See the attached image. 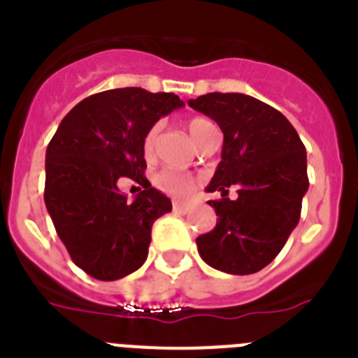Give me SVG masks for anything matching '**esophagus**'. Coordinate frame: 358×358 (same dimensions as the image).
I'll use <instances>...</instances> for the list:
<instances>
[{
    "label": "esophagus",
    "instance_id": "34e87169",
    "mask_svg": "<svg viewBox=\"0 0 358 358\" xmlns=\"http://www.w3.org/2000/svg\"><path fill=\"white\" fill-rule=\"evenodd\" d=\"M172 208H173V211H176V213H189V211L194 210V204H192V202H181V201H173V204H172Z\"/></svg>",
    "mask_w": 358,
    "mask_h": 358
}]
</instances>
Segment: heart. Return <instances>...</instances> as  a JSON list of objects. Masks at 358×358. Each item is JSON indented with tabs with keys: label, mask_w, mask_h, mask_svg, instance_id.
<instances>
[{
	"label": "heart",
	"mask_w": 358,
	"mask_h": 358,
	"mask_svg": "<svg viewBox=\"0 0 358 358\" xmlns=\"http://www.w3.org/2000/svg\"><path fill=\"white\" fill-rule=\"evenodd\" d=\"M210 125H213L211 122L204 118H194L188 122V131L192 134V138L197 140L202 136V132L206 131ZM157 132H159V125H152L150 129L147 131L143 138V152L145 156H150L152 152H154V147H156V140H157ZM154 182L159 189H163L164 194L173 195V197H186V195L194 189L195 186V179L188 173L177 172V170H161L156 177H154Z\"/></svg>",
	"instance_id": "obj_1"
}]
</instances>
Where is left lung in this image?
I'll return each instance as SVG.
<instances>
[{"mask_svg":"<svg viewBox=\"0 0 358 358\" xmlns=\"http://www.w3.org/2000/svg\"><path fill=\"white\" fill-rule=\"evenodd\" d=\"M188 106L210 116L224 132L222 161L206 192L217 226L197 238L199 255L227 274H252L283 249L299 222L308 189L306 152L280 110L242 93H208ZM231 185L239 197H227Z\"/></svg>","mask_w":358,"mask_h":358,"instance_id":"left-lung-1","label":"left lung"}]
</instances>
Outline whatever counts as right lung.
I'll list each match as a JSON object with an SVG mask.
<instances>
[{
  "label": "right lung",
  "mask_w": 358,
  "mask_h": 358,
  "mask_svg": "<svg viewBox=\"0 0 358 358\" xmlns=\"http://www.w3.org/2000/svg\"><path fill=\"white\" fill-rule=\"evenodd\" d=\"M173 93L122 87L91 94L62 118L46 148L44 204L73 264L115 281L145 264L152 224L172 211L145 177L148 129L182 107ZM129 176L141 185L131 203L117 189Z\"/></svg>",
  "instance_id": "right-lung-1"
}]
</instances>
